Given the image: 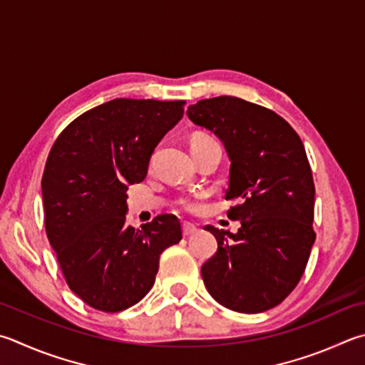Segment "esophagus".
Wrapping results in <instances>:
<instances>
[{
  "mask_svg": "<svg viewBox=\"0 0 365 365\" xmlns=\"http://www.w3.org/2000/svg\"><path fill=\"white\" fill-rule=\"evenodd\" d=\"M182 230H183L185 236H193V235L197 233V231H200V230H197V227H195V225H191V223H183Z\"/></svg>",
  "mask_w": 365,
  "mask_h": 365,
  "instance_id": "34e87169",
  "label": "esophagus"
}]
</instances>
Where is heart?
I'll return each instance as SVG.
<instances>
[{
	"instance_id": "heart-1",
	"label": "heart",
	"mask_w": 365,
	"mask_h": 365,
	"mask_svg": "<svg viewBox=\"0 0 365 365\" xmlns=\"http://www.w3.org/2000/svg\"><path fill=\"white\" fill-rule=\"evenodd\" d=\"M202 137H207V135H197L195 138H202ZM180 205H182V209L188 210V212H197V210H201V207H202L201 202H200V196L191 197V200H182Z\"/></svg>"
}]
</instances>
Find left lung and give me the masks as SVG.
<instances>
[{"instance_id": "8db88e82", "label": "left lung", "mask_w": 365, "mask_h": 365, "mask_svg": "<svg viewBox=\"0 0 365 365\" xmlns=\"http://www.w3.org/2000/svg\"><path fill=\"white\" fill-rule=\"evenodd\" d=\"M220 138L230 165L225 197L237 233L205 227L217 240L202 264L205 289L225 308L255 314L274 308L303 276L316 235L313 174L297 132L286 119L242 98H205L187 110Z\"/></svg>"}]
</instances>
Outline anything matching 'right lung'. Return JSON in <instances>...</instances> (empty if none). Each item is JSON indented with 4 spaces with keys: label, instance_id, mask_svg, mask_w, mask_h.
I'll return each mask as SVG.
<instances>
[{
    "label": "right lung",
    "instance_id": "right-lung-1",
    "mask_svg": "<svg viewBox=\"0 0 365 365\" xmlns=\"http://www.w3.org/2000/svg\"><path fill=\"white\" fill-rule=\"evenodd\" d=\"M183 105L115 98L78 116L52 145L41 180L46 235L68 287L92 308L118 313L140 302L161 254L182 240L170 214L129 227L125 193L147 177Z\"/></svg>",
    "mask_w": 365,
    "mask_h": 365
}]
</instances>
